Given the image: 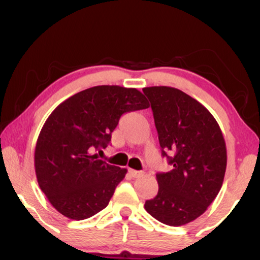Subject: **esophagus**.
I'll return each instance as SVG.
<instances>
[{"instance_id": "1", "label": "esophagus", "mask_w": 260, "mask_h": 260, "mask_svg": "<svg viewBox=\"0 0 260 260\" xmlns=\"http://www.w3.org/2000/svg\"><path fill=\"white\" fill-rule=\"evenodd\" d=\"M129 173L133 178H139L143 175V172L142 171H135V170H129Z\"/></svg>"}]
</instances>
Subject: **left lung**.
Here are the masks:
<instances>
[{
  "label": "left lung",
  "instance_id": "obj_1",
  "mask_svg": "<svg viewBox=\"0 0 260 260\" xmlns=\"http://www.w3.org/2000/svg\"><path fill=\"white\" fill-rule=\"evenodd\" d=\"M143 91L151 102L161 154L172 166L155 175L158 194L144 208L164 224L180 226L201 216L217 197L226 169L225 142L216 119L189 95L166 86Z\"/></svg>",
  "mask_w": 260,
  "mask_h": 260
}]
</instances>
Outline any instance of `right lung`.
<instances>
[{
  "mask_svg": "<svg viewBox=\"0 0 260 260\" xmlns=\"http://www.w3.org/2000/svg\"><path fill=\"white\" fill-rule=\"evenodd\" d=\"M149 108L136 88L96 86L60 103L44 123L35 150L38 185L52 206L75 221L105 209L126 169L98 159L124 113Z\"/></svg>",
  "mask_w": 260,
  "mask_h": 260,
  "instance_id": "right-lung-1",
  "label": "right lung"
}]
</instances>
